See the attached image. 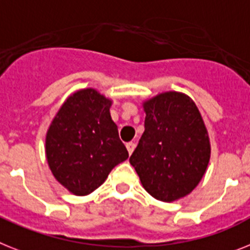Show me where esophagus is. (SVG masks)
<instances>
[{
    "mask_svg": "<svg viewBox=\"0 0 250 250\" xmlns=\"http://www.w3.org/2000/svg\"><path fill=\"white\" fill-rule=\"evenodd\" d=\"M125 147H127V150H128V154L131 155L132 152H133V150H135L136 144H135V142H128V144L125 145Z\"/></svg>",
    "mask_w": 250,
    "mask_h": 250,
    "instance_id": "obj_1",
    "label": "esophagus"
}]
</instances>
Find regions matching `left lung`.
I'll return each mask as SVG.
<instances>
[{
  "instance_id": "left-lung-1",
  "label": "left lung",
  "mask_w": 250,
  "mask_h": 250,
  "mask_svg": "<svg viewBox=\"0 0 250 250\" xmlns=\"http://www.w3.org/2000/svg\"><path fill=\"white\" fill-rule=\"evenodd\" d=\"M142 106L145 132L129 163L148 194L174 202L188 196L206 173L208 132L196 103L184 93L157 94Z\"/></svg>"
}]
</instances>
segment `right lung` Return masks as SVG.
Listing matches in <instances>:
<instances>
[{"instance_id":"right-lung-1","label":"right lung","mask_w":250,"mask_h":250,"mask_svg":"<svg viewBox=\"0 0 250 250\" xmlns=\"http://www.w3.org/2000/svg\"><path fill=\"white\" fill-rule=\"evenodd\" d=\"M112 99L93 87L71 94L45 135V157L58 183L75 196L99 188L128 159L109 109Z\"/></svg>"}]
</instances>
